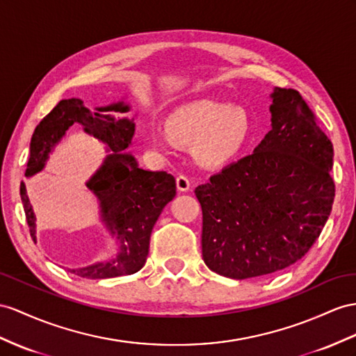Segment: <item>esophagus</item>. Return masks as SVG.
I'll list each match as a JSON object with an SVG mask.
<instances>
[{"instance_id":"1","label":"esophagus","mask_w":356,"mask_h":356,"mask_svg":"<svg viewBox=\"0 0 356 356\" xmlns=\"http://www.w3.org/2000/svg\"><path fill=\"white\" fill-rule=\"evenodd\" d=\"M176 186L180 193H186L191 189V180L185 175H180L176 177Z\"/></svg>"}]
</instances>
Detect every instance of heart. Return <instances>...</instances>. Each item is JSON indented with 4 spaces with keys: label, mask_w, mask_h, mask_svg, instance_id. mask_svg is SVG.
Listing matches in <instances>:
<instances>
[{
    "label": "heart",
    "mask_w": 356,
    "mask_h": 356,
    "mask_svg": "<svg viewBox=\"0 0 356 356\" xmlns=\"http://www.w3.org/2000/svg\"><path fill=\"white\" fill-rule=\"evenodd\" d=\"M167 132L154 131L152 141L165 149L170 138L184 144L195 143L198 159L222 163L241 150L250 132V120L243 109L215 100L200 99L179 106L167 122Z\"/></svg>",
    "instance_id": "1"
}]
</instances>
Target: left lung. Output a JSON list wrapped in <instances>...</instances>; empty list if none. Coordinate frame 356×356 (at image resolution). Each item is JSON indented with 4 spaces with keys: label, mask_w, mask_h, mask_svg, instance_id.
<instances>
[{
    "label": "left lung",
    "mask_w": 356,
    "mask_h": 356,
    "mask_svg": "<svg viewBox=\"0 0 356 356\" xmlns=\"http://www.w3.org/2000/svg\"><path fill=\"white\" fill-rule=\"evenodd\" d=\"M272 99L265 140L195 188L203 260L222 277L247 280L293 265L332 209L331 140L299 91L275 87Z\"/></svg>",
    "instance_id": "obj_1"
}]
</instances>
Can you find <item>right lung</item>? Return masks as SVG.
Returning a JSON list of instances; mask_svg holds the SVG:
<instances>
[{
	"label": "right lung",
	"instance_id": "1",
	"mask_svg": "<svg viewBox=\"0 0 356 356\" xmlns=\"http://www.w3.org/2000/svg\"><path fill=\"white\" fill-rule=\"evenodd\" d=\"M127 111L129 106L123 102L91 111L81 99H63L35 126L31 136L26 177L44 167L48 154L72 124H81L87 134L104 141L113 152L87 181V188L99 198L102 221L120 243V250L108 260L70 269L72 273L83 278L102 280L138 272L147 259L153 225L162 209L176 195L175 177L167 171L143 170L136 165L134 156L124 153L132 145L135 123L108 113L124 114ZM21 198L30 234L35 241V216L24 181H21Z\"/></svg>",
	"mask_w": 356,
	"mask_h": 356
}]
</instances>
